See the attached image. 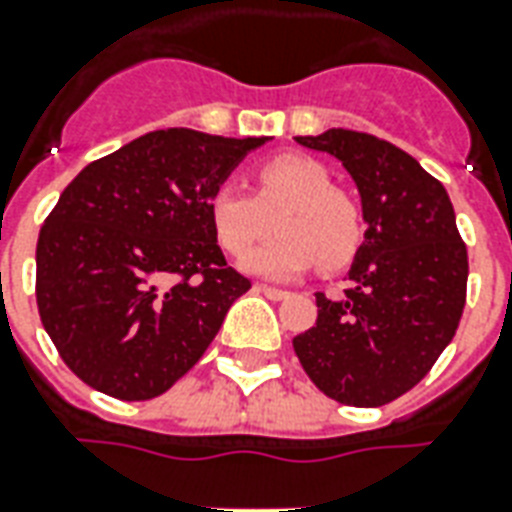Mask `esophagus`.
Masks as SVG:
<instances>
[{"label": "esophagus", "mask_w": 512, "mask_h": 512, "mask_svg": "<svg viewBox=\"0 0 512 512\" xmlns=\"http://www.w3.org/2000/svg\"><path fill=\"white\" fill-rule=\"evenodd\" d=\"M255 291L268 296V299H274V302H282V299H288V291H282V288H271V285H263V282H255Z\"/></svg>", "instance_id": "esophagus-1"}]
</instances>
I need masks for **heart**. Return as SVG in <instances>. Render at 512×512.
I'll use <instances>...</instances> for the list:
<instances>
[{
	"instance_id": "obj_1",
	"label": "heart",
	"mask_w": 512,
	"mask_h": 512,
	"mask_svg": "<svg viewBox=\"0 0 512 512\" xmlns=\"http://www.w3.org/2000/svg\"><path fill=\"white\" fill-rule=\"evenodd\" d=\"M207 216L232 257L248 252L277 220L281 235L244 257L246 271L271 280L296 277L313 263L324 271L346 266L363 238L355 202L332 188L330 171L318 160L296 152L257 163L255 194L221 182L207 199Z\"/></svg>"
}]
</instances>
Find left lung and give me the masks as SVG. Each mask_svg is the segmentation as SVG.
<instances>
[{"mask_svg":"<svg viewBox=\"0 0 512 512\" xmlns=\"http://www.w3.org/2000/svg\"><path fill=\"white\" fill-rule=\"evenodd\" d=\"M296 141L341 160L368 230L349 268L352 285L335 299L316 293V327L293 338V352L335 402L388 405L427 377L463 316L468 255L455 207L416 157L368 132Z\"/></svg>","mask_w":512,"mask_h":512,"instance_id":"left-lung-1","label":"left lung"}]
</instances>
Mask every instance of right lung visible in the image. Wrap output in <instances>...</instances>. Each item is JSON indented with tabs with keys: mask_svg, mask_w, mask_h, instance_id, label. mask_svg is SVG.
Masks as SVG:
<instances>
[{
	"mask_svg": "<svg viewBox=\"0 0 512 512\" xmlns=\"http://www.w3.org/2000/svg\"><path fill=\"white\" fill-rule=\"evenodd\" d=\"M266 141L155 130L66 185L38 235L35 299L85 385L155 399L205 355L252 288L221 255L207 199Z\"/></svg>",
	"mask_w": 512,
	"mask_h": 512,
	"instance_id": "add662e5",
	"label": "right lung"
}]
</instances>
